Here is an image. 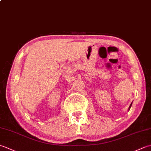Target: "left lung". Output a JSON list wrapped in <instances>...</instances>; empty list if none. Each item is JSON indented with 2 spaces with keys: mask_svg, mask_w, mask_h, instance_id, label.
<instances>
[{
  "mask_svg": "<svg viewBox=\"0 0 151 151\" xmlns=\"http://www.w3.org/2000/svg\"><path fill=\"white\" fill-rule=\"evenodd\" d=\"M131 106H132V103H131V104L130 105V106H129V110H130V107H131Z\"/></svg>",
  "mask_w": 151,
  "mask_h": 151,
  "instance_id": "obj_1",
  "label": "left lung"
}]
</instances>
